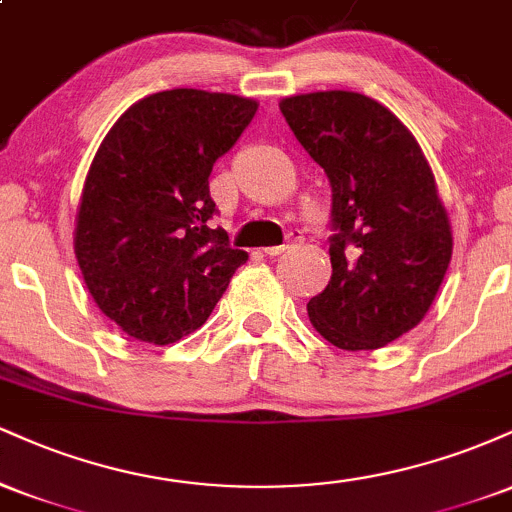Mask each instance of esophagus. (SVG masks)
Returning a JSON list of instances; mask_svg holds the SVG:
<instances>
[{
  "label": "esophagus",
  "instance_id": "1",
  "mask_svg": "<svg viewBox=\"0 0 512 512\" xmlns=\"http://www.w3.org/2000/svg\"><path fill=\"white\" fill-rule=\"evenodd\" d=\"M291 240H293V243H296L298 236H291ZM289 248H291V245H272V248H264V255H269V257H279L281 252H286Z\"/></svg>",
  "mask_w": 512,
  "mask_h": 512
}]
</instances>
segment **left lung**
<instances>
[{
	"label": "left lung",
	"mask_w": 512,
	"mask_h": 512,
	"mask_svg": "<svg viewBox=\"0 0 512 512\" xmlns=\"http://www.w3.org/2000/svg\"><path fill=\"white\" fill-rule=\"evenodd\" d=\"M279 108L332 185V279L310 298V322L337 349H380L424 320L448 272L433 170L399 117L363 93H301Z\"/></svg>",
	"instance_id": "left-lung-1"
}]
</instances>
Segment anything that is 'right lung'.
Listing matches in <instances>:
<instances>
[{
	"instance_id": "add662e5",
	"label": "right lung",
	"mask_w": 512,
	"mask_h": 512,
	"mask_svg": "<svg viewBox=\"0 0 512 512\" xmlns=\"http://www.w3.org/2000/svg\"><path fill=\"white\" fill-rule=\"evenodd\" d=\"M233 93L173 88L117 117L86 173L74 255L127 337L166 346L207 322L248 252L209 228V175L257 113Z\"/></svg>"
}]
</instances>
